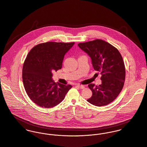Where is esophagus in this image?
<instances>
[{"mask_svg": "<svg viewBox=\"0 0 147 147\" xmlns=\"http://www.w3.org/2000/svg\"><path fill=\"white\" fill-rule=\"evenodd\" d=\"M77 86L81 89H84L85 88V86L84 85H77Z\"/></svg>", "mask_w": 147, "mask_h": 147, "instance_id": "esophagus-1", "label": "esophagus"}]
</instances>
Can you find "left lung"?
<instances>
[{
  "label": "left lung",
  "instance_id": "1",
  "mask_svg": "<svg viewBox=\"0 0 147 147\" xmlns=\"http://www.w3.org/2000/svg\"><path fill=\"white\" fill-rule=\"evenodd\" d=\"M78 45L91 57L94 69L102 74L101 85H88L92 95L87 100L96 106L110 104L119 95L125 82V68L121 54L115 47L100 39Z\"/></svg>",
  "mask_w": 147,
  "mask_h": 147
}]
</instances>
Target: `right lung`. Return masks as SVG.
Segmentation results:
<instances>
[{
	"label": "right lung",
	"mask_w": 147,
	"mask_h": 147,
	"mask_svg": "<svg viewBox=\"0 0 147 147\" xmlns=\"http://www.w3.org/2000/svg\"><path fill=\"white\" fill-rule=\"evenodd\" d=\"M69 43L47 42L34 46L27 56L23 66L22 78L25 90L30 100L44 108L61 103L70 85L55 83L52 71L62 67L65 53L73 47Z\"/></svg>",
	"instance_id": "obj_1"
}]
</instances>
